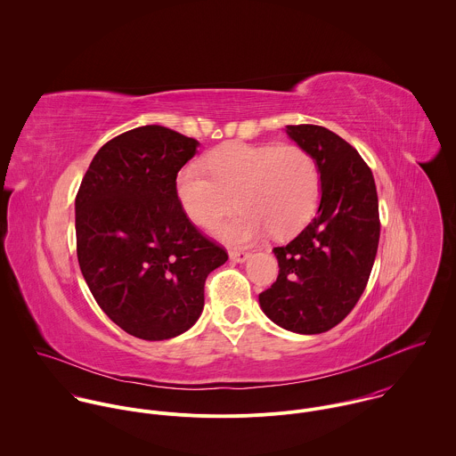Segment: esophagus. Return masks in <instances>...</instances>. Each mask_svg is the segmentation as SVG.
I'll list each match as a JSON object with an SVG mask.
<instances>
[{
    "label": "esophagus",
    "mask_w": 456,
    "mask_h": 456,
    "mask_svg": "<svg viewBox=\"0 0 456 456\" xmlns=\"http://www.w3.org/2000/svg\"><path fill=\"white\" fill-rule=\"evenodd\" d=\"M251 255L244 253V251H230V260L233 263H244Z\"/></svg>",
    "instance_id": "1"
}]
</instances>
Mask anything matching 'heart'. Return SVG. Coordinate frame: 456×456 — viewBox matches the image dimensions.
I'll return each mask as SVG.
<instances>
[{
    "label": "heart",
    "mask_w": 456,
    "mask_h": 456,
    "mask_svg": "<svg viewBox=\"0 0 456 456\" xmlns=\"http://www.w3.org/2000/svg\"><path fill=\"white\" fill-rule=\"evenodd\" d=\"M179 203L200 228L214 226L230 208H239L216 226L214 235L242 246L266 232L284 239L305 226L320 200V172L300 145L228 143L200 163L186 165L175 179Z\"/></svg>",
    "instance_id": "b5f03b06"
}]
</instances>
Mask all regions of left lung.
Instances as JSON below:
<instances>
[{"label":"left lung","mask_w":456,"mask_h":456,"mask_svg":"<svg viewBox=\"0 0 456 456\" xmlns=\"http://www.w3.org/2000/svg\"><path fill=\"white\" fill-rule=\"evenodd\" d=\"M284 131L314 158L322 200L316 217L288 246L273 248L279 275L260 293V307L275 325L314 335L338 325L367 286L379 203L370 168L346 140L314 125Z\"/></svg>","instance_id":"obj_1"}]
</instances>
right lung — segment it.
I'll use <instances>...</instances> for the list:
<instances>
[{
    "label": "right lung",
    "mask_w": 456,
    "mask_h": 456,
    "mask_svg": "<svg viewBox=\"0 0 456 456\" xmlns=\"http://www.w3.org/2000/svg\"><path fill=\"white\" fill-rule=\"evenodd\" d=\"M198 147L158 125L126 131L96 152L75 198L82 275L102 311L143 340L195 325L207 275L228 260L190 223L175 193Z\"/></svg>",
    "instance_id": "1"
}]
</instances>
